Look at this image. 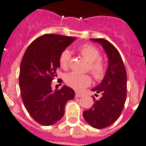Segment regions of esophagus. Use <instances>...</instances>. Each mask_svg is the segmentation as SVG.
<instances>
[{"mask_svg":"<svg viewBox=\"0 0 146 146\" xmlns=\"http://www.w3.org/2000/svg\"><path fill=\"white\" fill-rule=\"evenodd\" d=\"M83 96L82 93H80V92H76V98H80L82 97V96Z\"/></svg>","mask_w":146,"mask_h":146,"instance_id":"esophagus-1","label":"esophagus"}]
</instances>
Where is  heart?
<instances>
[{
  "label": "heart",
  "mask_w": 146,
  "mask_h": 146,
  "mask_svg": "<svg viewBox=\"0 0 146 146\" xmlns=\"http://www.w3.org/2000/svg\"><path fill=\"white\" fill-rule=\"evenodd\" d=\"M79 51L82 57L89 62L88 70L94 78L97 80H102L106 73L107 67L105 63L100 58L101 53L99 50L92 44H85L80 47ZM70 57V52L68 50L62 51L59 57V64L62 69H68ZM65 82L68 86L76 90H82L91 84L92 80L91 77L87 74H80L72 72L65 76Z\"/></svg>",
  "instance_id": "obj_1"
}]
</instances>
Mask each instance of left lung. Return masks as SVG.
Instances as JSON below:
<instances>
[{"instance_id":"left-lung-1","label":"left lung","mask_w":146,"mask_h":146,"mask_svg":"<svg viewBox=\"0 0 146 146\" xmlns=\"http://www.w3.org/2000/svg\"><path fill=\"white\" fill-rule=\"evenodd\" d=\"M90 39L102 44L108 57V66L102 82L92 89L102 94V97L98 100L93 97V105L83 111V117L94 128L103 129L113 124L123 109L127 98V72L120 53L111 42L104 38Z\"/></svg>"}]
</instances>
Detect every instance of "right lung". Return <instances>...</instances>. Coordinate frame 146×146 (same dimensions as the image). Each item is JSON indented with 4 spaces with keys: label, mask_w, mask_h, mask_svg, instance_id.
Wrapping results in <instances>:
<instances>
[{
    "label": "right lung",
    "mask_w": 146,
    "mask_h": 146,
    "mask_svg": "<svg viewBox=\"0 0 146 146\" xmlns=\"http://www.w3.org/2000/svg\"><path fill=\"white\" fill-rule=\"evenodd\" d=\"M75 40L70 36L45 34L34 40L23 57L19 79L22 100L39 124L50 126L59 121L64 117L66 102L75 97L73 89L65 85L60 89L52 90L51 87L60 68V55Z\"/></svg>",
    "instance_id": "obj_1"
}]
</instances>
